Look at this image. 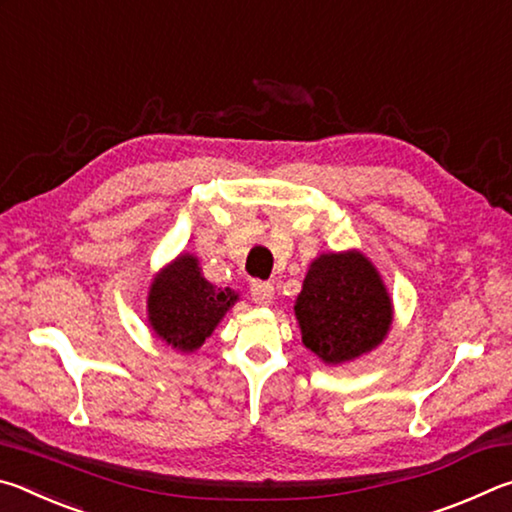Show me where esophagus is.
<instances>
[{
    "label": "esophagus",
    "instance_id": "34e87169",
    "mask_svg": "<svg viewBox=\"0 0 512 512\" xmlns=\"http://www.w3.org/2000/svg\"><path fill=\"white\" fill-rule=\"evenodd\" d=\"M250 296H253L257 305H271V300L275 296V289H273L271 282L253 280V282H250Z\"/></svg>",
    "mask_w": 512,
    "mask_h": 512
}]
</instances>
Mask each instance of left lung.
Here are the masks:
<instances>
[{"label": "left lung", "instance_id": "8db88e82", "mask_svg": "<svg viewBox=\"0 0 512 512\" xmlns=\"http://www.w3.org/2000/svg\"><path fill=\"white\" fill-rule=\"evenodd\" d=\"M302 343L325 363H343L375 348L391 327V298L361 253L320 255L296 302Z\"/></svg>", "mask_w": 512, "mask_h": 512}]
</instances>
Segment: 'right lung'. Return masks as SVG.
<instances>
[{
	"mask_svg": "<svg viewBox=\"0 0 512 512\" xmlns=\"http://www.w3.org/2000/svg\"><path fill=\"white\" fill-rule=\"evenodd\" d=\"M235 302V291L216 289L201 275L196 257L183 255L155 277L149 293V323L164 343L192 352Z\"/></svg>",
	"mask_w": 512,
	"mask_h": 512,
	"instance_id": "1",
	"label": "right lung"
}]
</instances>
